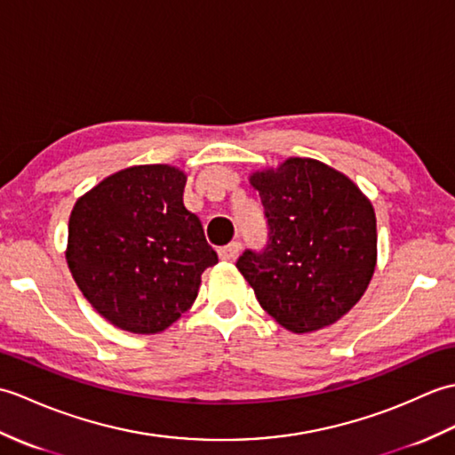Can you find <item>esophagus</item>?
Segmentation results:
<instances>
[{
	"label": "esophagus",
	"mask_w": 455,
	"mask_h": 455,
	"mask_svg": "<svg viewBox=\"0 0 455 455\" xmlns=\"http://www.w3.org/2000/svg\"><path fill=\"white\" fill-rule=\"evenodd\" d=\"M239 251H241V245L237 243V241H234V243H229L226 247H221L218 251V255L221 260H228V262H234L237 257H239Z\"/></svg>",
	"instance_id": "1"
}]
</instances>
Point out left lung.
<instances>
[{"label":"left lung","instance_id":"8db88e82","mask_svg":"<svg viewBox=\"0 0 455 455\" xmlns=\"http://www.w3.org/2000/svg\"><path fill=\"white\" fill-rule=\"evenodd\" d=\"M268 221V245L237 268L260 307L291 332L337 323L364 296L378 262L376 212L355 180L311 157L249 175Z\"/></svg>","mask_w":455,"mask_h":455}]
</instances>
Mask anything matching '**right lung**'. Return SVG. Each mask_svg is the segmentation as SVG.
I'll list each match as a JSON object with an SVG mask.
<instances>
[{"mask_svg":"<svg viewBox=\"0 0 455 455\" xmlns=\"http://www.w3.org/2000/svg\"><path fill=\"white\" fill-rule=\"evenodd\" d=\"M185 171L134 165L108 175L69 214L66 260L77 288L115 327L156 335L195 304L218 262L183 202Z\"/></svg>","mask_w":455,"mask_h":455,"instance_id":"obj_1","label":"right lung"}]
</instances>
